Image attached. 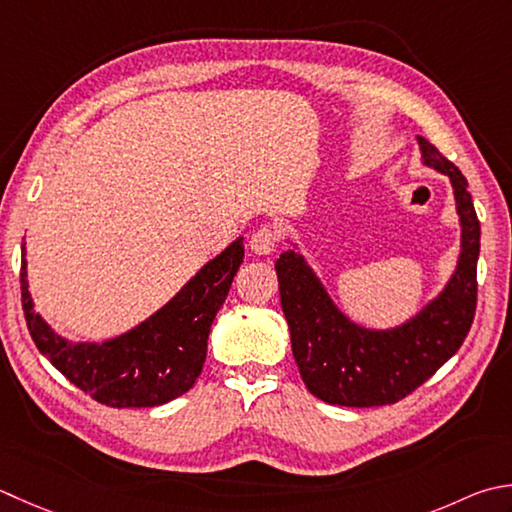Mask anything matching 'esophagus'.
<instances>
[{
	"label": "esophagus",
	"instance_id": "34e87169",
	"mask_svg": "<svg viewBox=\"0 0 512 512\" xmlns=\"http://www.w3.org/2000/svg\"><path fill=\"white\" fill-rule=\"evenodd\" d=\"M277 242H279L277 230L270 226H264V228H259L257 233L250 235V250L257 255H270L277 248Z\"/></svg>",
	"mask_w": 512,
	"mask_h": 512
}]
</instances>
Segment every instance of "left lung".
Here are the masks:
<instances>
[{"instance_id":"left-lung-1","label":"left lung","mask_w":512,"mask_h":512,"mask_svg":"<svg viewBox=\"0 0 512 512\" xmlns=\"http://www.w3.org/2000/svg\"><path fill=\"white\" fill-rule=\"evenodd\" d=\"M422 162L453 184L462 253L442 293L395 328H364L342 313L297 250L275 262L279 297L293 357L306 388L326 404L368 408L395 404L453 357L473 324L477 306L479 219L468 182L453 162L417 137Z\"/></svg>"}]
</instances>
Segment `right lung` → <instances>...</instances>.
Segmentation results:
<instances>
[{"mask_svg": "<svg viewBox=\"0 0 512 512\" xmlns=\"http://www.w3.org/2000/svg\"><path fill=\"white\" fill-rule=\"evenodd\" d=\"M244 239L237 237L197 270L184 288L157 313L106 342H68L35 313L26 282L22 244V306L39 353L70 384L110 408H150L193 388L206 362L208 333L217 310L244 262Z\"/></svg>", "mask_w": 512, "mask_h": 512, "instance_id": "right-lung-1", "label": "right lung"}]
</instances>
